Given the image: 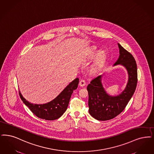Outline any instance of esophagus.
Masks as SVG:
<instances>
[{
    "label": "esophagus",
    "instance_id": "34e87169",
    "mask_svg": "<svg viewBox=\"0 0 154 154\" xmlns=\"http://www.w3.org/2000/svg\"><path fill=\"white\" fill-rule=\"evenodd\" d=\"M86 85V82L84 80H81L80 81V82H79V86H81V87H83V86H85Z\"/></svg>",
    "mask_w": 154,
    "mask_h": 154
}]
</instances>
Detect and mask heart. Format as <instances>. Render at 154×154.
Instances as JSON below:
<instances>
[{
	"instance_id": "heart-1",
	"label": "heart",
	"mask_w": 154,
	"mask_h": 154,
	"mask_svg": "<svg viewBox=\"0 0 154 154\" xmlns=\"http://www.w3.org/2000/svg\"><path fill=\"white\" fill-rule=\"evenodd\" d=\"M97 51V48L95 46H91L87 51L85 57L84 58V61L89 62L92 60L93 58L96 54ZM106 57V54L104 50H100L97 54L94 62L90 70V73L91 74H96L101 70V69L103 67Z\"/></svg>"
}]
</instances>
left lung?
<instances>
[{"label":"left lung","mask_w":154,"mask_h":154,"mask_svg":"<svg viewBox=\"0 0 154 154\" xmlns=\"http://www.w3.org/2000/svg\"><path fill=\"white\" fill-rule=\"evenodd\" d=\"M118 46L120 55L113 66L121 65L127 70L128 80L125 89L117 96H112L108 94L101 82L102 75L93 79L87 86L89 112L98 120H108L117 116L124 109L135 91L137 82L135 60L119 43Z\"/></svg>","instance_id":"left-lung-1"}]
</instances>
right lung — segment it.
Segmentation results:
<instances>
[{"instance_id": "1", "label": "right lung", "mask_w": 154, "mask_h": 154, "mask_svg": "<svg viewBox=\"0 0 154 154\" xmlns=\"http://www.w3.org/2000/svg\"><path fill=\"white\" fill-rule=\"evenodd\" d=\"M79 79L76 78L66 86L55 99L43 104H35L29 103L22 96H19L23 103L38 117L47 120H54L61 116L68 108L71 96L79 85Z\"/></svg>"}]
</instances>
